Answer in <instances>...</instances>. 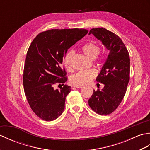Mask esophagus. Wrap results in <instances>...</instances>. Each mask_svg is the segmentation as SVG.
<instances>
[{"instance_id":"1","label":"esophagus","mask_w":150,"mask_h":150,"mask_svg":"<svg viewBox=\"0 0 150 150\" xmlns=\"http://www.w3.org/2000/svg\"><path fill=\"white\" fill-rule=\"evenodd\" d=\"M74 87L76 88H81L82 87V85H75Z\"/></svg>"}]
</instances>
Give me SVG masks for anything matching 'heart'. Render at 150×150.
<instances>
[{"instance_id": "b5f03b06", "label": "heart", "mask_w": 150, "mask_h": 150, "mask_svg": "<svg viewBox=\"0 0 150 150\" xmlns=\"http://www.w3.org/2000/svg\"><path fill=\"white\" fill-rule=\"evenodd\" d=\"M81 50L90 59H96L97 62H103L106 58L105 53H98L100 51L99 45L95 41H90L85 43L81 46ZM74 55L73 51L67 53L63 59V63L67 70L69 71L71 69V60ZM97 57H96V56ZM97 72L95 69L79 71L73 74L70 77V82L75 85H84L90 83L97 77Z\"/></svg>"}]
</instances>
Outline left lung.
I'll return each mask as SVG.
<instances>
[{
  "mask_svg": "<svg viewBox=\"0 0 150 150\" xmlns=\"http://www.w3.org/2000/svg\"><path fill=\"white\" fill-rule=\"evenodd\" d=\"M91 33L101 41L110 53L96 79L104 87L102 90H93L88 104L95 112L106 115L117 109L125 95L129 81V55L122 40L111 31L97 28L91 29L89 35Z\"/></svg>",
  "mask_w": 150,
  "mask_h": 150,
  "instance_id": "8db88e82",
  "label": "left lung"
}]
</instances>
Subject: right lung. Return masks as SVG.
<instances>
[{"mask_svg":"<svg viewBox=\"0 0 150 150\" xmlns=\"http://www.w3.org/2000/svg\"><path fill=\"white\" fill-rule=\"evenodd\" d=\"M88 32L78 28L52 29L38 34L31 43L24 67V90L31 110L41 119L55 120L64 110L71 87L64 85L68 80L64 56ZM57 83H62L63 87L54 89Z\"/></svg>","mask_w":150,"mask_h":150,"instance_id":"add662e5","label":"right lung"}]
</instances>
